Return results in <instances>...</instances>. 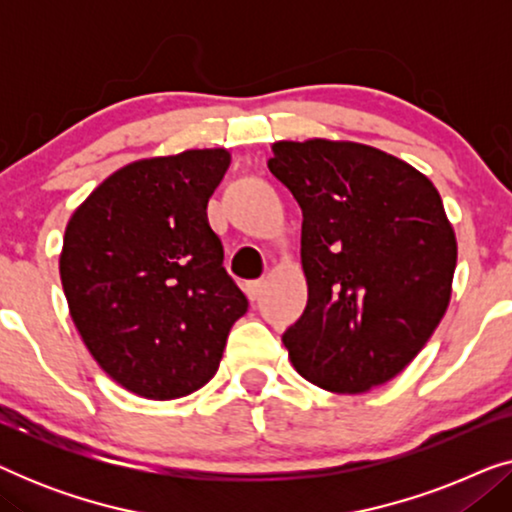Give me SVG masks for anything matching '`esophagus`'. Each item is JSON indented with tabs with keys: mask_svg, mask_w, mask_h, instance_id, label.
<instances>
[{
	"mask_svg": "<svg viewBox=\"0 0 512 512\" xmlns=\"http://www.w3.org/2000/svg\"><path fill=\"white\" fill-rule=\"evenodd\" d=\"M263 286H265L263 279H256V282H249V284H247V296H249V300H258V296H261V293H263Z\"/></svg>",
	"mask_w": 512,
	"mask_h": 512,
	"instance_id": "esophagus-1",
	"label": "esophagus"
}]
</instances>
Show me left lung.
Masks as SVG:
<instances>
[{
  "label": "left lung",
  "instance_id": "left-lung-1",
  "mask_svg": "<svg viewBox=\"0 0 512 512\" xmlns=\"http://www.w3.org/2000/svg\"><path fill=\"white\" fill-rule=\"evenodd\" d=\"M270 172L303 209L307 305L282 335L305 380L335 394L389 382L450 303L457 240L436 186L366 144L277 142Z\"/></svg>",
  "mask_w": 512,
  "mask_h": 512
}]
</instances>
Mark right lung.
I'll use <instances>...</instances> for the list:
<instances>
[{
    "mask_svg": "<svg viewBox=\"0 0 512 512\" xmlns=\"http://www.w3.org/2000/svg\"><path fill=\"white\" fill-rule=\"evenodd\" d=\"M228 165L223 149L137 160L67 223L60 279L69 314L100 368L132 394L170 401L205 387L247 312L207 221Z\"/></svg>",
    "mask_w": 512,
    "mask_h": 512,
    "instance_id": "obj_1",
    "label": "right lung"
}]
</instances>
